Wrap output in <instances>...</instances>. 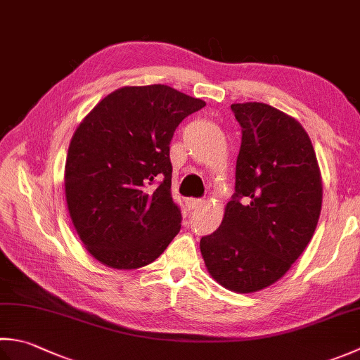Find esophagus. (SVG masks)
I'll list each match as a JSON object with an SVG mask.
<instances>
[{"instance_id": "34e87169", "label": "esophagus", "mask_w": 360, "mask_h": 360, "mask_svg": "<svg viewBox=\"0 0 360 360\" xmlns=\"http://www.w3.org/2000/svg\"><path fill=\"white\" fill-rule=\"evenodd\" d=\"M186 204L190 210H193V209H198L201 204H204V200L202 198H188L186 201Z\"/></svg>"}]
</instances>
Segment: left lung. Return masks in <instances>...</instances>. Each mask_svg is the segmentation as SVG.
I'll list each match as a JSON object with an SVG mask.
<instances>
[{
    "label": "left lung",
    "instance_id": "left-lung-1",
    "mask_svg": "<svg viewBox=\"0 0 360 360\" xmlns=\"http://www.w3.org/2000/svg\"><path fill=\"white\" fill-rule=\"evenodd\" d=\"M231 109L242 128L236 192L200 248L217 283L251 293L283 278L306 250L323 187L312 142L297 120L264 103Z\"/></svg>",
    "mask_w": 360,
    "mask_h": 360
}]
</instances>
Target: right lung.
I'll return each mask as SVG.
<instances>
[{"instance_id": "1", "label": "right lung", "mask_w": 360, "mask_h": 360, "mask_svg": "<svg viewBox=\"0 0 360 360\" xmlns=\"http://www.w3.org/2000/svg\"><path fill=\"white\" fill-rule=\"evenodd\" d=\"M204 105L162 84L122 87L77 126L68 146L65 198L77 236L101 264L140 269L179 232L170 142L182 120Z\"/></svg>"}]
</instances>
